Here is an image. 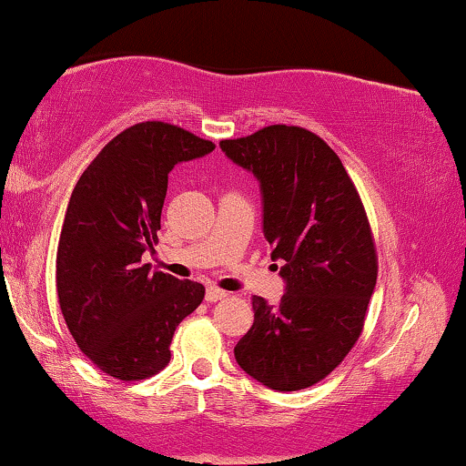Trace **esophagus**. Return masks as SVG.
Returning <instances> with one entry per match:
<instances>
[{
  "label": "esophagus",
  "mask_w": 466,
  "mask_h": 466,
  "mask_svg": "<svg viewBox=\"0 0 466 466\" xmlns=\"http://www.w3.org/2000/svg\"><path fill=\"white\" fill-rule=\"evenodd\" d=\"M227 296V292H222V289H218V288H214V286H210L206 289V300L208 302H217V300H222Z\"/></svg>",
  "instance_id": "1"
}]
</instances>
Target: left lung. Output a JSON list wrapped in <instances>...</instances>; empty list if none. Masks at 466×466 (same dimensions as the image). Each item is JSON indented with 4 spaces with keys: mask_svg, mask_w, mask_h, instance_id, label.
Listing matches in <instances>:
<instances>
[{
    "mask_svg": "<svg viewBox=\"0 0 466 466\" xmlns=\"http://www.w3.org/2000/svg\"><path fill=\"white\" fill-rule=\"evenodd\" d=\"M220 149L260 183L262 233L286 281L278 305L252 299L235 360L268 389H307L345 360L366 321L379 275L366 210L339 155L305 127L268 126Z\"/></svg>",
    "mask_w": 466,
    "mask_h": 466,
    "instance_id": "obj_1",
    "label": "left lung"
}]
</instances>
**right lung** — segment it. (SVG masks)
Listing matches in <instances>:
<instances>
[{
    "mask_svg": "<svg viewBox=\"0 0 466 466\" xmlns=\"http://www.w3.org/2000/svg\"><path fill=\"white\" fill-rule=\"evenodd\" d=\"M214 145L164 121H143L105 145L79 177L56 252V292L66 328L94 366L143 380L170 361L178 323L204 300L198 281L140 258L157 244L167 174Z\"/></svg>",
    "mask_w": 466,
    "mask_h": 466,
    "instance_id": "add662e5",
    "label": "right lung"
}]
</instances>
